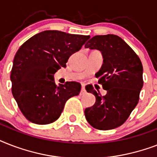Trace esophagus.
Segmentation results:
<instances>
[{
    "label": "esophagus",
    "mask_w": 157,
    "mask_h": 157,
    "mask_svg": "<svg viewBox=\"0 0 157 157\" xmlns=\"http://www.w3.org/2000/svg\"><path fill=\"white\" fill-rule=\"evenodd\" d=\"M86 94V89H85V87H84V86H82V87H81V94Z\"/></svg>",
    "instance_id": "1"
}]
</instances>
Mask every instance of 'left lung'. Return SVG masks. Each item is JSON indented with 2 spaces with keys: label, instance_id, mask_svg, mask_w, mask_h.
Returning a JSON list of instances; mask_svg holds the SVG:
<instances>
[{
  "label": "left lung",
  "instance_id": "1",
  "mask_svg": "<svg viewBox=\"0 0 157 157\" xmlns=\"http://www.w3.org/2000/svg\"><path fill=\"white\" fill-rule=\"evenodd\" d=\"M85 47L100 50L103 54V63L95 76L107 90V94L102 96L92 86H86L87 92L96 98L95 103L85 110L86 120L100 130L117 128L139 103L144 86L141 60L124 40L112 34L95 36Z\"/></svg>",
  "mask_w": 157,
  "mask_h": 157
}]
</instances>
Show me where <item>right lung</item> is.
Returning <instances> with one entry per match:
<instances>
[{
  "label": "right lung",
  "mask_w": 157,
  "mask_h": 157,
  "mask_svg": "<svg viewBox=\"0 0 157 157\" xmlns=\"http://www.w3.org/2000/svg\"><path fill=\"white\" fill-rule=\"evenodd\" d=\"M90 36L44 31L21 45L10 73L12 94L29 121L47 124L61 115L67 100L78 95L81 84L67 81L57 86L54 74L66 67L69 57L81 50Z\"/></svg>",
  "instance_id": "1"
}]
</instances>
